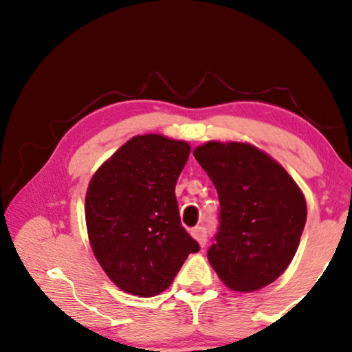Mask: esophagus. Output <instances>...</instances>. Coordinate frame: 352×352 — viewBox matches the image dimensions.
I'll use <instances>...</instances> for the list:
<instances>
[{
  "mask_svg": "<svg viewBox=\"0 0 352 352\" xmlns=\"http://www.w3.org/2000/svg\"><path fill=\"white\" fill-rule=\"evenodd\" d=\"M190 234H192L194 239L200 243V247H204L206 243V231H205L204 226H195Z\"/></svg>",
  "mask_w": 352,
  "mask_h": 352,
  "instance_id": "esophagus-1",
  "label": "esophagus"
}]
</instances>
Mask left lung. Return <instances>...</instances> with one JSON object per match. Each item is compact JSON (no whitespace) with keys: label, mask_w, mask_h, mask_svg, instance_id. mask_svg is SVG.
Segmentation results:
<instances>
[{"label":"left lung","mask_w":352,"mask_h":352,"mask_svg":"<svg viewBox=\"0 0 352 352\" xmlns=\"http://www.w3.org/2000/svg\"><path fill=\"white\" fill-rule=\"evenodd\" d=\"M194 157L219 194L220 228L208 261L226 287L254 292L283 275L307 219L302 190L269 153L242 141H208Z\"/></svg>","instance_id":"8db88e82"}]
</instances>
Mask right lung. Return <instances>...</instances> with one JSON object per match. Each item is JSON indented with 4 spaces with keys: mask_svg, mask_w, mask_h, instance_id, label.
I'll use <instances>...</instances> for the list:
<instances>
[{
    "mask_svg": "<svg viewBox=\"0 0 352 352\" xmlns=\"http://www.w3.org/2000/svg\"><path fill=\"white\" fill-rule=\"evenodd\" d=\"M189 152L186 141L136 135L88 183V241L105 275L126 294H162L188 254L199 252V243L182 226L175 199Z\"/></svg>",
    "mask_w": 352,
    "mask_h": 352,
    "instance_id": "1",
    "label": "right lung"
}]
</instances>
